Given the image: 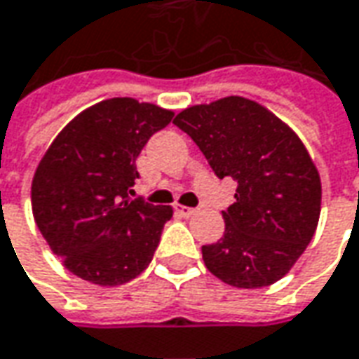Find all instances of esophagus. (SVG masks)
<instances>
[{
	"mask_svg": "<svg viewBox=\"0 0 359 359\" xmlns=\"http://www.w3.org/2000/svg\"><path fill=\"white\" fill-rule=\"evenodd\" d=\"M175 212L182 216V218H190V216H194V208H189V206H182V204H175Z\"/></svg>",
	"mask_w": 359,
	"mask_h": 359,
	"instance_id": "34e87169",
	"label": "esophagus"
}]
</instances>
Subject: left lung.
Returning a JSON list of instances; mask_svg holds the SVG:
<instances>
[{
    "instance_id": "obj_1",
    "label": "left lung",
    "mask_w": 359,
    "mask_h": 359,
    "mask_svg": "<svg viewBox=\"0 0 359 359\" xmlns=\"http://www.w3.org/2000/svg\"><path fill=\"white\" fill-rule=\"evenodd\" d=\"M172 123L220 179L238 182L236 202L222 212L224 236L202 245L208 271L238 289L283 279L313 240L323 200L320 175L299 135L241 96L190 106Z\"/></svg>"
}]
</instances>
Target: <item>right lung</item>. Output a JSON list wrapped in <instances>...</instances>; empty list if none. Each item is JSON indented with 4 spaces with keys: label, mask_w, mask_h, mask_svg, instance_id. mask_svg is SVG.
I'll return each instance as SVG.
<instances>
[{
    "label": "right lung",
    "mask_w": 359,
    "mask_h": 359,
    "mask_svg": "<svg viewBox=\"0 0 359 359\" xmlns=\"http://www.w3.org/2000/svg\"><path fill=\"white\" fill-rule=\"evenodd\" d=\"M170 109L133 97H109L80 111L36 165L31 206L36 228L62 265L100 287L147 269L170 206L129 198L135 159Z\"/></svg>",
    "instance_id": "1"
}]
</instances>
